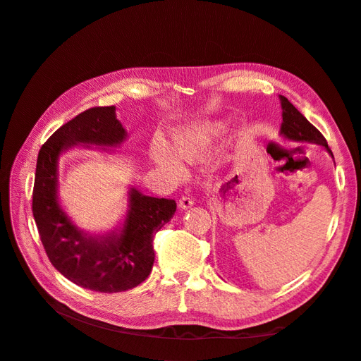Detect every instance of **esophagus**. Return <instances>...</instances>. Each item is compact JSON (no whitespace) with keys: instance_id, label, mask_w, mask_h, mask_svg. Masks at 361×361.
<instances>
[{"instance_id":"obj_1","label":"esophagus","mask_w":361,"mask_h":361,"mask_svg":"<svg viewBox=\"0 0 361 361\" xmlns=\"http://www.w3.org/2000/svg\"><path fill=\"white\" fill-rule=\"evenodd\" d=\"M191 206H194V199L188 197V195H182L179 199V207L180 209H190Z\"/></svg>"}]
</instances>
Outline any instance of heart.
<instances>
[{"label": "heart", "instance_id": "obj_1", "mask_svg": "<svg viewBox=\"0 0 361 361\" xmlns=\"http://www.w3.org/2000/svg\"><path fill=\"white\" fill-rule=\"evenodd\" d=\"M224 130L223 122H204L197 126L178 130L171 138V149L157 141L152 147V158L157 166L174 180L185 176L183 164H195L204 159L211 147Z\"/></svg>", "mask_w": 361, "mask_h": 361}]
</instances>
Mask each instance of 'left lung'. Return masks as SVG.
I'll use <instances>...</instances> for the list:
<instances>
[{
    "label": "left lung",
    "instance_id": "obj_1",
    "mask_svg": "<svg viewBox=\"0 0 361 361\" xmlns=\"http://www.w3.org/2000/svg\"><path fill=\"white\" fill-rule=\"evenodd\" d=\"M280 104H281V117L283 122L280 126V135L283 140L293 141V143H312L322 146L330 157L334 159L333 152L330 150L326 140L322 137V134L316 129L307 118H305L297 108H295L285 96L279 94Z\"/></svg>",
    "mask_w": 361,
    "mask_h": 361
}]
</instances>
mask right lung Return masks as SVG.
<instances>
[{
  "instance_id": "obj_1",
  "label": "right lung",
  "mask_w": 361,
  "mask_h": 361,
  "mask_svg": "<svg viewBox=\"0 0 361 361\" xmlns=\"http://www.w3.org/2000/svg\"><path fill=\"white\" fill-rule=\"evenodd\" d=\"M126 138L116 106H96L59 128L37 157L32 216L40 241L60 274L96 292H123L145 281L155 260L154 235L176 212L174 200L150 197L135 187L128 188L126 212L111 231L85 232L64 209L59 197L60 157L75 147H118Z\"/></svg>"
}]
</instances>
